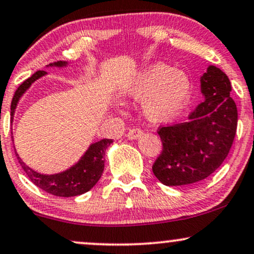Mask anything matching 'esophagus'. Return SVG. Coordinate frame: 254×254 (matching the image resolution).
<instances>
[{"label": "esophagus", "mask_w": 254, "mask_h": 254, "mask_svg": "<svg viewBox=\"0 0 254 254\" xmlns=\"http://www.w3.org/2000/svg\"><path fill=\"white\" fill-rule=\"evenodd\" d=\"M142 135H143V131L140 130L139 127H133V129H131L129 132H127V138L137 139V138H139Z\"/></svg>", "instance_id": "obj_1"}]
</instances>
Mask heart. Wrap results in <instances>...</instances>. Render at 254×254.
I'll list each match as a JSON object with an SVG mask.
<instances>
[{
  "instance_id": "b5f03b06",
  "label": "heart",
  "mask_w": 254,
  "mask_h": 254,
  "mask_svg": "<svg viewBox=\"0 0 254 254\" xmlns=\"http://www.w3.org/2000/svg\"><path fill=\"white\" fill-rule=\"evenodd\" d=\"M193 85L189 75L164 63H152L143 67L131 79L127 94L143 99L145 117L154 123L173 121L187 108Z\"/></svg>"
}]
</instances>
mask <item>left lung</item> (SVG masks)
<instances>
[{
  "label": "left lung",
  "instance_id": "left-lung-1",
  "mask_svg": "<svg viewBox=\"0 0 254 254\" xmlns=\"http://www.w3.org/2000/svg\"><path fill=\"white\" fill-rule=\"evenodd\" d=\"M203 102L185 123L162 127V152L152 173L164 186L197 183L212 175L227 157L238 124L231 81L210 65L200 78Z\"/></svg>",
  "mask_w": 254,
  "mask_h": 254
}]
</instances>
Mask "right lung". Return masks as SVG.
Here are the masks:
<instances>
[{
  "label": "right lung",
  "mask_w": 254,
  "mask_h": 254,
  "mask_svg": "<svg viewBox=\"0 0 254 254\" xmlns=\"http://www.w3.org/2000/svg\"><path fill=\"white\" fill-rule=\"evenodd\" d=\"M66 65V61H57V63L50 64L47 67H65ZM46 74H47V72L45 71L35 72L32 77L24 80L17 87L10 105L11 122H13L15 109H16L20 98L23 96V93L28 90L33 82L38 80L39 78L44 77ZM112 142H114L112 139L105 138L99 140V142L92 143L90 145V148L86 150V152L82 155L80 160L74 166H72L69 169L65 170V172L53 174V175H46V174H40L35 172L32 168L27 166L17 154L16 157L19 160V163L22 167V169L24 170V173L27 174L30 181L34 183L35 186H38L39 188L47 191V193L56 195V196L71 197L86 193V191L90 190L91 188H93V186L99 181L100 176H102L104 172V162H105L104 156H105V151Z\"/></svg>",
  "instance_id": "obj_1"
}]
</instances>
